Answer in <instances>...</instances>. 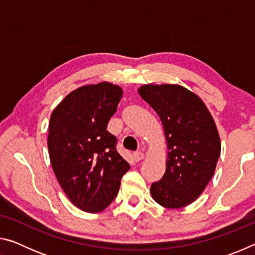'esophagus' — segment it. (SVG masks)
Instances as JSON below:
<instances>
[{
  "label": "esophagus",
  "instance_id": "34e87169",
  "mask_svg": "<svg viewBox=\"0 0 255 255\" xmlns=\"http://www.w3.org/2000/svg\"><path fill=\"white\" fill-rule=\"evenodd\" d=\"M132 156H133V159H135L136 162H139V161H141V159L144 158V153L136 152V153L132 154Z\"/></svg>",
  "mask_w": 255,
  "mask_h": 255
}]
</instances>
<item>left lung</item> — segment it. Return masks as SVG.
<instances>
[{
  "label": "left lung",
  "instance_id": "left-lung-1",
  "mask_svg": "<svg viewBox=\"0 0 255 255\" xmlns=\"http://www.w3.org/2000/svg\"><path fill=\"white\" fill-rule=\"evenodd\" d=\"M138 92L161 119L169 150L165 173L150 193L165 208H182L213 178L221 155L217 128L204 102L183 86L148 84Z\"/></svg>",
  "mask_w": 255,
  "mask_h": 255
}]
</instances>
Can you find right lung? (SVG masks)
Returning a JSON list of instances; mask_svg holds the SVG:
<instances>
[{
    "label": "right lung",
    "instance_id": "right-lung-1",
    "mask_svg": "<svg viewBox=\"0 0 255 255\" xmlns=\"http://www.w3.org/2000/svg\"><path fill=\"white\" fill-rule=\"evenodd\" d=\"M122 97V88L108 82L82 86L50 116L54 173L72 204L88 213L102 211L114 201L130 169L117 152V138L107 130Z\"/></svg>",
    "mask_w": 255,
    "mask_h": 255
}]
</instances>
